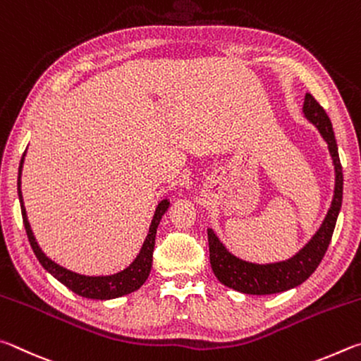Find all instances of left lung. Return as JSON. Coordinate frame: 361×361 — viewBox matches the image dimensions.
Returning a JSON list of instances; mask_svg holds the SVG:
<instances>
[{
  "label": "left lung",
  "instance_id": "8db88e82",
  "mask_svg": "<svg viewBox=\"0 0 361 361\" xmlns=\"http://www.w3.org/2000/svg\"><path fill=\"white\" fill-rule=\"evenodd\" d=\"M302 114L319 130L320 136L328 144V150H330L334 166V195L331 206L320 228L309 239L305 247L283 262L264 264L245 262L243 258L233 255L220 241L216 231L207 228L209 258L214 274L224 286L236 290V292L247 295H273L298 287L317 269L322 258L325 257L328 245H330L341 206H343V166L339 161L331 120L311 93H306Z\"/></svg>",
  "mask_w": 361,
  "mask_h": 361
}]
</instances>
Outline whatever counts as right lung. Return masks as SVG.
<instances>
[{
    "instance_id": "1",
    "label": "right lung",
    "mask_w": 361,
    "mask_h": 361,
    "mask_svg": "<svg viewBox=\"0 0 361 361\" xmlns=\"http://www.w3.org/2000/svg\"><path fill=\"white\" fill-rule=\"evenodd\" d=\"M25 155H27V150L23 152L20 166H18V179H17L18 201H20L22 219H23L25 230H27L28 241L31 244V249H33L36 258L42 264V268L46 269L49 274H52L56 281H60L63 286H66L69 290H73L75 295L84 296V298H90V300H114V298H120V296L123 295L136 292L137 288H141V286L147 281V277L150 274L157 228L161 222V217L164 216V212L169 209L171 206L169 198H164L158 203L154 219H152L150 226H149V233L144 239L142 247L139 250V254L136 255L135 260H133L125 269L118 271L116 274H107V276H87V274L74 273V271L61 267L59 263H55L52 258H49L46 254H44L33 235V230H31L27 209H25L23 197H22V169H23Z\"/></svg>"
}]
</instances>
